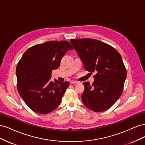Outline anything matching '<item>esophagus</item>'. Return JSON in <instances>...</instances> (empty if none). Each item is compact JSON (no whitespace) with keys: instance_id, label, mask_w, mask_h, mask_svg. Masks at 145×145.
Instances as JSON below:
<instances>
[{"instance_id":"esophagus-1","label":"esophagus","mask_w":145,"mask_h":145,"mask_svg":"<svg viewBox=\"0 0 145 145\" xmlns=\"http://www.w3.org/2000/svg\"><path fill=\"white\" fill-rule=\"evenodd\" d=\"M70 83H71V85H72V84H76V83H78V82H76V81L72 80V81L70 82Z\"/></svg>"}]
</instances>
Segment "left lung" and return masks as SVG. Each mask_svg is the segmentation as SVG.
I'll list each match as a JSON object with an SVG mask.
<instances>
[{
    "label": "left lung",
    "mask_w": 145,
    "mask_h": 145,
    "mask_svg": "<svg viewBox=\"0 0 145 145\" xmlns=\"http://www.w3.org/2000/svg\"><path fill=\"white\" fill-rule=\"evenodd\" d=\"M70 42L86 71L96 73L91 85L83 83V104L95 112L107 110L123 89L126 70L121 56L114 48L95 39H71Z\"/></svg>",
    "instance_id": "1"
}]
</instances>
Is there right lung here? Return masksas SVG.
<instances>
[{
  "label": "right lung",
  "instance_id": "add662e5",
  "mask_svg": "<svg viewBox=\"0 0 145 145\" xmlns=\"http://www.w3.org/2000/svg\"><path fill=\"white\" fill-rule=\"evenodd\" d=\"M70 50L68 41H48L29 48L17 63V90L32 111L47 114L59 106L69 83L51 81V73Z\"/></svg>",
  "mask_w": 145,
  "mask_h": 145
}]
</instances>
